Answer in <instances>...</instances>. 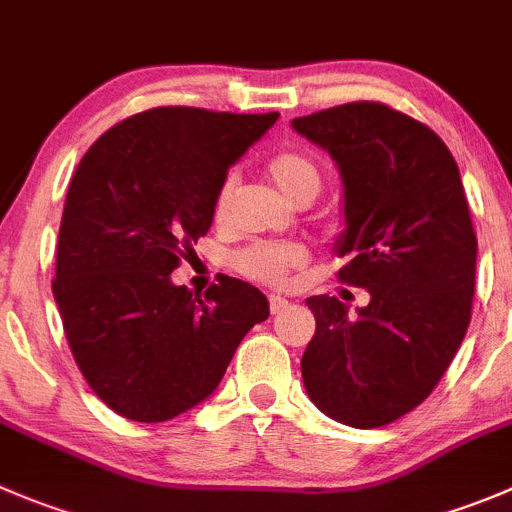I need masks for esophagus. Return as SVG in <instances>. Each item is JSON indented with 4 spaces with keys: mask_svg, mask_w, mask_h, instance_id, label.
<instances>
[{
    "mask_svg": "<svg viewBox=\"0 0 512 512\" xmlns=\"http://www.w3.org/2000/svg\"><path fill=\"white\" fill-rule=\"evenodd\" d=\"M287 305H290V302H287L285 297H280V295H270V310H272V315H275V312H282V310H285Z\"/></svg>",
    "mask_w": 512,
    "mask_h": 512,
    "instance_id": "1",
    "label": "esophagus"
}]
</instances>
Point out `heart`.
<instances>
[{"mask_svg": "<svg viewBox=\"0 0 512 512\" xmlns=\"http://www.w3.org/2000/svg\"><path fill=\"white\" fill-rule=\"evenodd\" d=\"M272 182L287 200H300L302 195L320 192V170L310 157L300 152H280L267 165ZM232 195H235V177H227L215 197V217L227 215ZM307 262V250L297 242H255L232 257L237 272L267 285H282L292 270H300Z\"/></svg>", "mask_w": 512, "mask_h": 512, "instance_id": "obj_1", "label": "heart"}]
</instances>
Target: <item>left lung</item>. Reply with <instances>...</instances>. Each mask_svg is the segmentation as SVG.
<instances>
[{"label": "left lung", "instance_id": "8db88e82", "mask_svg": "<svg viewBox=\"0 0 512 512\" xmlns=\"http://www.w3.org/2000/svg\"><path fill=\"white\" fill-rule=\"evenodd\" d=\"M342 180L345 230L335 255L370 302L355 317L330 295L307 297L315 337L302 355L312 403L350 428H382L418 408L453 362L475 292V240L458 165L408 114L352 102L292 119Z\"/></svg>", "mask_w": 512, "mask_h": 512}]
</instances>
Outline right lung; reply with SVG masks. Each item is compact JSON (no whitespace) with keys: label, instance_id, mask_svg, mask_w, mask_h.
<instances>
[{"label":"right lung","instance_id":"1","mask_svg":"<svg viewBox=\"0 0 512 512\" xmlns=\"http://www.w3.org/2000/svg\"><path fill=\"white\" fill-rule=\"evenodd\" d=\"M280 114L157 107L104 132L64 202L54 300L84 380L137 423L205 403L267 297L222 277L200 297L172 282L215 217L227 170Z\"/></svg>","mask_w":512,"mask_h":512}]
</instances>
